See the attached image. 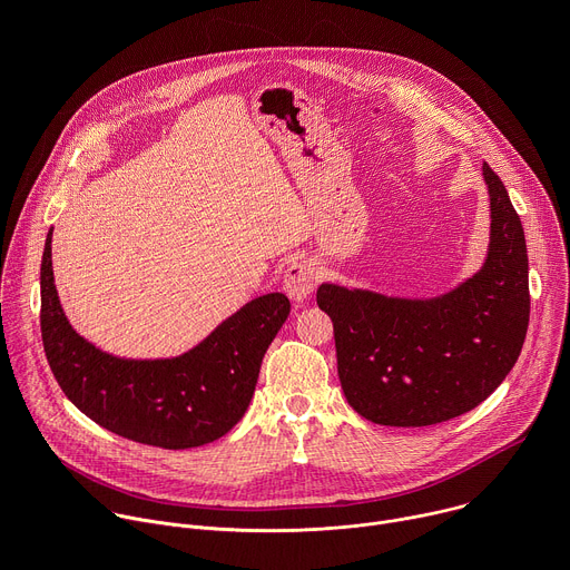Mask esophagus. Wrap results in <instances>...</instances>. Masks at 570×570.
Instances as JSON below:
<instances>
[{
  "mask_svg": "<svg viewBox=\"0 0 570 570\" xmlns=\"http://www.w3.org/2000/svg\"><path fill=\"white\" fill-rule=\"evenodd\" d=\"M317 275L311 262H293L284 275V291L293 302H304L315 288Z\"/></svg>",
  "mask_w": 570,
  "mask_h": 570,
  "instance_id": "obj_1",
  "label": "esophagus"
}]
</instances>
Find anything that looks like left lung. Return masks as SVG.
<instances>
[{
	"mask_svg": "<svg viewBox=\"0 0 570 570\" xmlns=\"http://www.w3.org/2000/svg\"><path fill=\"white\" fill-rule=\"evenodd\" d=\"M490 248L453 291L409 299L322 284L352 409L381 426H431L473 411L514 367L530 320L528 248L501 178L482 165Z\"/></svg>",
	"mask_w": 570,
	"mask_h": 570,
	"instance_id": "1",
	"label": "left lung"
}]
</instances>
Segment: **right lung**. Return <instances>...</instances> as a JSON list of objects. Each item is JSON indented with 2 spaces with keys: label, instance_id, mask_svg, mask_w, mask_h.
<instances>
[{
  "label": "right lung",
  "instance_id": "add662e5",
  "mask_svg": "<svg viewBox=\"0 0 570 570\" xmlns=\"http://www.w3.org/2000/svg\"><path fill=\"white\" fill-rule=\"evenodd\" d=\"M51 234L40 266V330L65 396L99 426L139 444L178 451L223 438L248 411L264 354L291 313L288 297H255L180 356H112L69 324L53 284Z\"/></svg>",
  "mask_w": 570,
  "mask_h": 570
}]
</instances>
